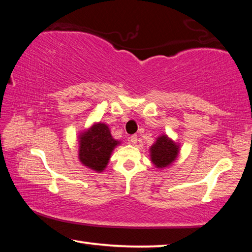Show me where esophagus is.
<instances>
[{"mask_svg":"<svg viewBox=\"0 0 252 252\" xmlns=\"http://www.w3.org/2000/svg\"><path fill=\"white\" fill-rule=\"evenodd\" d=\"M136 141H138V135L133 134V135L130 136V142H131L132 144H135Z\"/></svg>","mask_w":252,"mask_h":252,"instance_id":"34e87169","label":"esophagus"}]
</instances>
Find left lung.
<instances>
[{
    "instance_id": "8db88e82",
    "label": "left lung",
    "mask_w": 252,
    "mask_h": 252,
    "mask_svg": "<svg viewBox=\"0 0 252 252\" xmlns=\"http://www.w3.org/2000/svg\"><path fill=\"white\" fill-rule=\"evenodd\" d=\"M151 160L157 168L168 167L176 160L179 149L178 146L167 135H162L158 138L156 143L150 149Z\"/></svg>"
}]
</instances>
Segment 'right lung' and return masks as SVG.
Returning a JSON list of instances; mask_svg holds the SVG:
<instances>
[{
  "instance_id": "obj_1",
  "label": "right lung",
  "mask_w": 252,
  "mask_h": 252,
  "mask_svg": "<svg viewBox=\"0 0 252 252\" xmlns=\"http://www.w3.org/2000/svg\"><path fill=\"white\" fill-rule=\"evenodd\" d=\"M118 143L111 136L108 126L97 123L81 135L79 159L85 167L101 172L108 164L111 152Z\"/></svg>"
}]
</instances>
